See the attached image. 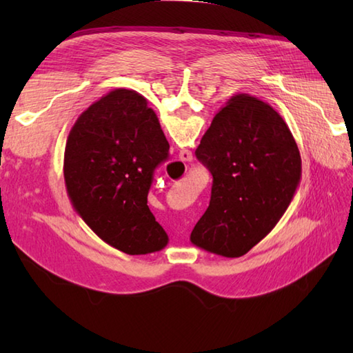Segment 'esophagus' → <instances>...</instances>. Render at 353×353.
Wrapping results in <instances>:
<instances>
[{
  "mask_svg": "<svg viewBox=\"0 0 353 353\" xmlns=\"http://www.w3.org/2000/svg\"><path fill=\"white\" fill-rule=\"evenodd\" d=\"M179 156H181V159L185 161V162H191L192 161V153L190 152V150H182L181 154H179Z\"/></svg>",
  "mask_w": 353,
  "mask_h": 353,
  "instance_id": "esophagus-1",
  "label": "esophagus"
}]
</instances>
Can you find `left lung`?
Segmentation results:
<instances>
[{
	"mask_svg": "<svg viewBox=\"0 0 353 353\" xmlns=\"http://www.w3.org/2000/svg\"><path fill=\"white\" fill-rule=\"evenodd\" d=\"M211 171V201L191 243L239 258L265 238L287 211L302 159L287 123L262 100L234 95L214 117L196 150Z\"/></svg>",
	"mask_w": 353,
	"mask_h": 353,
	"instance_id": "left-lung-1",
	"label": "left lung"
}]
</instances>
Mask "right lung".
Instances as JSON below:
<instances>
[{
  "instance_id": "obj_1",
  "label": "right lung",
  "mask_w": 353,
  "mask_h": 353,
  "mask_svg": "<svg viewBox=\"0 0 353 353\" xmlns=\"http://www.w3.org/2000/svg\"><path fill=\"white\" fill-rule=\"evenodd\" d=\"M168 150L154 110L137 91H110L77 118L65 147L66 192L103 241L127 254L168 244L147 205L153 172Z\"/></svg>"
}]
</instances>
